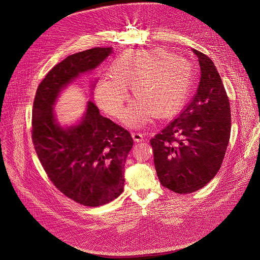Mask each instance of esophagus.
<instances>
[{
    "mask_svg": "<svg viewBox=\"0 0 260 260\" xmlns=\"http://www.w3.org/2000/svg\"><path fill=\"white\" fill-rule=\"evenodd\" d=\"M132 137H133V140L135 142H141L143 141V136L141 133H138V132H132Z\"/></svg>",
    "mask_w": 260,
    "mask_h": 260,
    "instance_id": "obj_1",
    "label": "esophagus"
}]
</instances>
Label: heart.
<instances>
[{
    "mask_svg": "<svg viewBox=\"0 0 260 260\" xmlns=\"http://www.w3.org/2000/svg\"><path fill=\"white\" fill-rule=\"evenodd\" d=\"M112 78H102L95 87L99 107L112 117H120L131 87L136 99L126 110L127 126H144L151 113L166 116L185 101L193 81L188 60L158 49L132 50L120 55L110 67Z\"/></svg>",
    "mask_w": 260,
    "mask_h": 260,
    "instance_id": "b5f03b06",
    "label": "heart"
}]
</instances>
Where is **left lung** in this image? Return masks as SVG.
Instances as JSON below:
<instances>
[{"instance_id": "1", "label": "left lung", "mask_w": 260, "mask_h": 260, "mask_svg": "<svg viewBox=\"0 0 260 260\" xmlns=\"http://www.w3.org/2000/svg\"><path fill=\"white\" fill-rule=\"evenodd\" d=\"M197 91L166 128L150 139L160 184L179 194L195 192L216 175L230 140L231 109L213 62L201 52Z\"/></svg>"}]
</instances>
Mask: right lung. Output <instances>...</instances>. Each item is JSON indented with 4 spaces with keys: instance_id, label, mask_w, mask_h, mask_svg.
Instances as JSON below:
<instances>
[{
    "instance_id": "add662e5",
    "label": "right lung",
    "mask_w": 260,
    "mask_h": 260,
    "mask_svg": "<svg viewBox=\"0 0 260 260\" xmlns=\"http://www.w3.org/2000/svg\"><path fill=\"white\" fill-rule=\"evenodd\" d=\"M112 48H93L57 64L40 83L32 109L31 136L37 154L53 184L85 206L116 199L124 189L125 162L133 146L130 133L87 103L79 124L63 128L54 114L63 88L79 74L95 69Z\"/></svg>"
}]
</instances>
